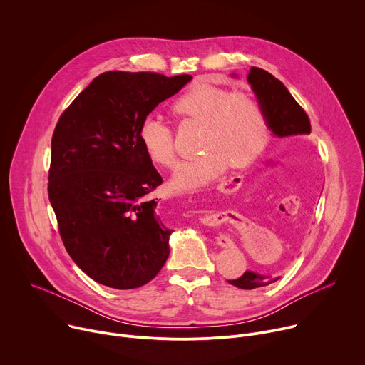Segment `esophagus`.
<instances>
[{"mask_svg":"<svg viewBox=\"0 0 365 365\" xmlns=\"http://www.w3.org/2000/svg\"><path fill=\"white\" fill-rule=\"evenodd\" d=\"M240 180H241L240 176L224 178L222 182H221V185H220V189H230L231 186H234V185H235L237 182H240ZM202 220L206 221V222H212V221H215V215H205ZM217 241H218V244H220L221 247H231V245H232V240H231L230 237H225V235H220V237L217 238Z\"/></svg>","mask_w":365,"mask_h":365,"instance_id":"esophagus-1","label":"esophagus"}]
</instances>
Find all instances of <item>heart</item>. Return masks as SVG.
<instances>
[{
	"mask_svg": "<svg viewBox=\"0 0 365 365\" xmlns=\"http://www.w3.org/2000/svg\"><path fill=\"white\" fill-rule=\"evenodd\" d=\"M172 110L185 121L202 123L200 150L205 151L195 162L180 166L170 183L175 190H196L210 185L230 162L234 168L245 166L269 143L267 117L252 93L196 82L175 99ZM138 138L153 163L168 169L176 166L175 133L163 117L145 115Z\"/></svg>",
	"mask_w": 365,
	"mask_h": 365,
	"instance_id": "1",
	"label": "heart"
}]
</instances>
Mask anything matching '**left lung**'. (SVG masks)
<instances>
[{
    "mask_svg": "<svg viewBox=\"0 0 365 365\" xmlns=\"http://www.w3.org/2000/svg\"><path fill=\"white\" fill-rule=\"evenodd\" d=\"M247 79L251 83L257 99L262 102L270 130L279 138L286 141L294 135L310 134V121L307 114L277 78L264 69L251 68ZM276 280L277 279L245 272L240 279L228 280V283L238 289L250 290L267 286Z\"/></svg>",
    "mask_w": 365,
    "mask_h": 365,
    "instance_id": "obj_1",
    "label": "left lung"
}]
</instances>
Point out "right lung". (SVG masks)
<instances>
[{
    "label": "right lung",
    "instance_id": "add662e5",
    "mask_svg": "<svg viewBox=\"0 0 365 365\" xmlns=\"http://www.w3.org/2000/svg\"><path fill=\"white\" fill-rule=\"evenodd\" d=\"M190 75L110 71L61 115L51 137L48 199L75 264L118 290L153 280L169 257L170 230L148 195L163 183L138 138L145 115Z\"/></svg>",
    "mask_w": 365,
    "mask_h": 365
}]
</instances>
